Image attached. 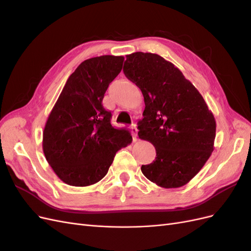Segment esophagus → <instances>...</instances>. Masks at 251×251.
<instances>
[{
	"label": "esophagus",
	"instance_id": "esophagus-1",
	"mask_svg": "<svg viewBox=\"0 0 251 251\" xmlns=\"http://www.w3.org/2000/svg\"><path fill=\"white\" fill-rule=\"evenodd\" d=\"M131 130H132V134H133V140L136 141V139H137V126H136L135 124L131 126Z\"/></svg>",
	"mask_w": 251,
	"mask_h": 251
}]
</instances>
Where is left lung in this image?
I'll list each match as a JSON object with an SVG mask.
<instances>
[{
	"instance_id": "obj_1",
	"label": "left lung",
	"mask_w": 251,
	"mask_h": 251,
	"mask_svg": "<svg viewBox=\"0 0 251 251\" xmlns=\"http://www.w3.org/2000/svg\"><path fill=\"white\" fill-rule=\"evenodd\" d=\"M124 72L144 97L139 138L156 149L155 160L141 166L142 174L164 188L185 185L214 151V115L193 83L160 55L128 54Z\"/></svg>"
}]
</instances>
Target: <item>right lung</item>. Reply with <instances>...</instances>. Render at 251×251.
Listing matches in <instances>:
<instances>
[{"label":"right lung","instance_id":"right-lung-1","mask_svg":"<svg viewBox=\"0 0 251 251\" xmlns=\"http://www.w3.org/2000/svg\"><path fill=\"white\" fill-rule=\"evenodd\" d=\"M124 56L83 60L68 78L43 132V151L68 185L89 186L107 175L117 151L132 142L131 132L111 125L102 105L105 91L123 69Z\"/></svg>","mask_w":251,"mask_h":251}]
</instances>
